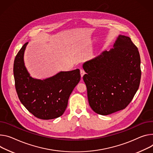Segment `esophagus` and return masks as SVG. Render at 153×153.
<instances>
[{"label":"esophagus","instance_id":"1","mask_svg":"<svg viewBox=\"0 0 153 153\" xmlns=\"http://www.w3.org/2000/svg\"><path fill=\"white\" fill-rule=\"evenodd\" d=\"M85 74V71L83 69H80V75H81V77H82L83 76H84V75Z\"/></svg>","mask_w":153,"mask_h":153}]
</instances>
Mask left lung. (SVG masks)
I'll use <instances>...</instances> for the list:
<instances>
[{
    "mask_svg": "<svg viewBox=\"0 0 153 153\" xmlns=\"http://www.w3.org/2000/svg\"><path fill=\"white\" fill-rule=\"evenodd\" d=\"M83 68L90 106L100 115L126 108L140 85V54L128 36L119 35L114 48L86 62Z\"/></svg>",
    "mask_w": 153,
    "mask_h": 153,
    "instance_id": "obj_1",
    "label": "left lung"
}]
</instances>
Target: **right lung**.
<instances>
[{"instance_id":"right-lung-1","label":"right lung","mask_w":153,"mask_h":153,"mask_svg":"<svg viewBox=\"0 0 153 153\" xmlns=\"http://www.w3.org/2000/svg\"><path fill=\"white\" fill-rule=\"evenodd\" d=\"M27 44L22 46L14 61L13 73L18 98L35 117L41 120L57 118L65 112L69 96L80 80V70L61 71L44 80L34 79L24 62Z\"/></svg>"}]
</instances>
